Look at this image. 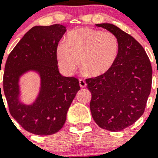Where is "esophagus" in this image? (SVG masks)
Wrapping results in <instances>:
<instances>
[{"label":"esophagus","instance_id":"obj_1","mask_svg":"<svg viewBox=\"0 0 158 158\" xmlns=\"http://www.w3.org/2000/svg\"><path fill=\"white\" fill-rule=\"evenodd\" d=\"M79 85H80L81 88H85L86 85H87L85 81L83 80V79H80L79 80Z\"/></svg>","mask_w":158,"mask_h":158}]
</instances>
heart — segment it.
<instances>
[{
	"instance_id": "obj_1",
	"label": "heart",
	"mask_w": 158,
	"mask_h": 158,
	"mask_svg": "<svg viewBox=\"0 0 158 158\" xmlns=\"http://www.w3.org/2000/svg\"><path fill=\"white\" fill-rule=\"evenodd\" d=\"M119 43L111 31L81 27L67 35L65 42L57 48L60 68L66 74H73L79 64L85 72L99 77L109 72L117 61Z\"/></svg>"
}]
</instances>
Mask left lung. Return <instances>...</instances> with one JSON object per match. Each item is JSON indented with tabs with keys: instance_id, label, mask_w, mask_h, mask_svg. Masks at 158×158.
<instances>
[{
	"instance_id": "1",
	"label": "left lung",
	"mask_w": 158,
	"mask_h": 158,
	"mask_svg": "<svg viewBox=\"0 0 158 158\" xmlns=\"http://www.w3.org/2000/svg\"><path fill=\"white\" fill-rule=\"evenodd\" d=\"M117 36L119 53L112 69L86 79L92 94V116L100 127L119 131L144 113L151 90L152 66L144 48L131 35L111 23H99Z\"/></svg>"
}]
</instances>
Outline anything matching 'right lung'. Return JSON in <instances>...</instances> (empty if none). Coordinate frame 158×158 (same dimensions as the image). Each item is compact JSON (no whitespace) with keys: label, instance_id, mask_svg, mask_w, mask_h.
Listing matches in <instances>:
<instances>
[{"label":"right lung","instance_id":"add662e5","mask_svg":"<svg viewBox=\"0 0 158 158\" xmlns=\"http://www.w3.org/2000/svg\"><path fill=\"white\" fill-rule=\"evenodd\" d=\"M65 28L62 24L33 27L5 63L3 89L11 115L35 135H51L62 129L69 106L81 89L77 78L64 77L58 71L57 48ZM28 71L39 73L40 89L36 100L27 106L19 100V81Z\"/></svg>","mask_w":158,"mask_h":158}]
</instances>
